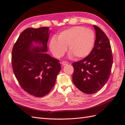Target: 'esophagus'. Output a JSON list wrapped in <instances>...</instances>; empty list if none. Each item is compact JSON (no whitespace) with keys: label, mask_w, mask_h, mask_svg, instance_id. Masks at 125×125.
<instances>
[{"label":"esophagus","mask_w":125,"mask_h":125,"mask_svg":"<svg viewBox=\"0 0 125 125\" xmlns=\"http://www.w3.org/2000/svg\"><path fill=\"white\" fill-rule=\"evenodd\" d=\"M68 62H65V61H63V62H62V66H65V65H68Z\"/></svg>","instance_id":"obj_1"}]
</instances>
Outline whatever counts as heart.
<instances>
[{
  "label": "heart",
  "instance_id": "1",
  "mask_svg": "<svg viewBox=\"0 0 125 125\" xmlns=\"http://www.w3.org/2000/svg\"><path fill=\"white\" fill-rule=\"evenodd\" d=\"M95 43L93 30L82 26H75L60 33L58 39L53 37L49 43L51 52L56 57L63 55L68 45L69 57L77 58L87 57L92 51Z\"/></svg>",
  "mask_w": 125,
  "mask_h": 125
}]
</instances>
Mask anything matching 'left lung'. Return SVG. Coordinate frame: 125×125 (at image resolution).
<instances>
[{"mask_svg":"<svg viewBox=\"0 0 125 125\" xmlns=\"http://www.w3.org/2000/svg\"><path fill=\"white\" fill-rule=\"evenodd\" d=\"M95 31L94 47L84 59L73 63V82L82 92L93 94L101 89L110 75L113 57L109 39L102 30L93 25Z\"/></svg>","mask_w":125,"mask_h":125,"instance_id":"left-lung-1","label":"left lung"}]
</instances>
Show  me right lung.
<instances>
[{
	"mask_svg": "<svg viewBox=\"0 0 125 125\" xmlns=\"http://www.w3.org/2000/svg\"><path fill=\"white\" fill-rule=\"evenodd\" d=\"M49 27H30L21 33L12 51L11 64L22 89L35 97L50 92L60 71L59 60L46 53Z\"/></svg>",
	"mask_w": 125,
	"mask_h": 125,
	"instance_id": "1",
	"label": "right lung"
}]
</instances>
